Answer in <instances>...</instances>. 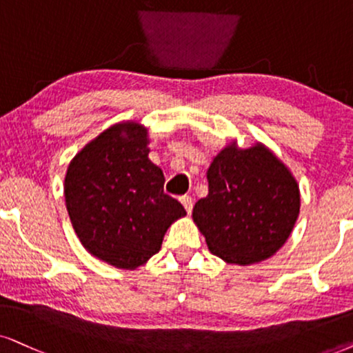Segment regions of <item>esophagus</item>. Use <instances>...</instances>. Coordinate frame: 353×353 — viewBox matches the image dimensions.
I'll return each instance as SVG.
<instances>
[{
    "mask_svg": "<svg viewBox=\"0 0 353 353\" xmlns=\"http://www.w3.org/2000/svg\"><path fill=\"white\" fill-rule=\"evenodd\" d=\"M179 200H181V203L184 205L185 212L190 213L192 208H194V200H192V197H189V195H182V197H181Z\"/></svg>",
    "mask_w": 353,
    "mask_h": 353,
    "instance_id": "34e87169",
    "label": "esophagus"
}]
</instances>
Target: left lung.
I'll return each mask as SVG.
<instances>
[{
  "label": "left lung",
  "instance_id": "1",
  "mask_svg": "<svg viewBox=\"0 0 353 353\" xmlns=\"http://www.w3.org/2000/svg\"><path fill=\"white\" fill-rule=\"evenodd\" d=\"M208 195L192 218L210 252L228 264L265 261L283 246L300 215V189L288 168L256 143L223 148L207 171Z\"/></svg>",
  "mask_w": 353,
  "mask_h": 353
}]
</instances>
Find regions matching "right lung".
Returning <instances> with one entry per match:
<instances>
[{
	"instance_id": "right-lung-1",
	"label": "right lung",
	"mask_w": 353,
	"mask_h": 353,
	"mask_svg": "<svg viewBox=\"0 0 353 353\" xmlns=\"http://www.w3.org/2000/svg\"><path fill=\"white\" fill-rule=\"evenodd\" d=\"M148 128L115 123L71 159L65 202L74 233L92 256L135 270L161 249L174 221L185 215L164 194V174L150 161Z\"/></svg>"
}]
</instances>
